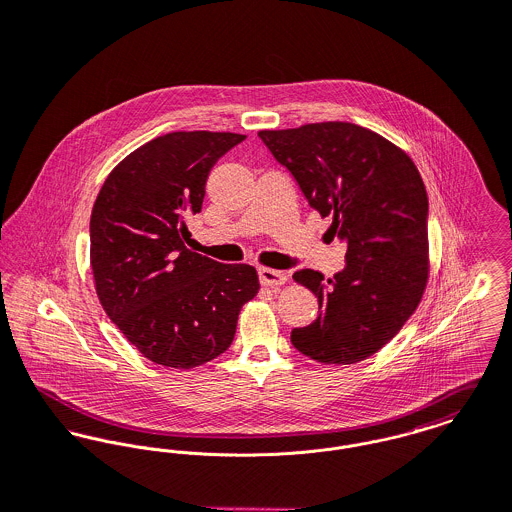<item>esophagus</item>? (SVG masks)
<instances>
[{"label":"esophagus","mask_w":512,"mask_h":512,"mask_svg":"<svg viewBox=\"0 0 512 512\" xmlns=\"http://www.w3.org/2000/svg\"><path fill=\"white\" fill-rule=\"evenodd\" d=\"M259 281L265 286H271V288H277L281 284L286 283V275L283 271H275V269H259Z\"/></svg>","instance_id":"esophagus-1"}]
</instances>
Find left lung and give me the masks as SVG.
I'll return each mask as SVG.
<instances>
[{
  "instance_id": "obj_1",
  "label": "left lung",
  "mask_w": 512,
  "mask_h": 512,
  "mask_svg": "<svg viewBox=\"0 0 512 512\" xmlns=\"http://www.w3.org/2000/svg\"><path fill=\"white\" fill-rule=\"evenodd\" d=\"M312 208L345 243L334 279L300 269L318 316L294 328L292 345L320 363L349 365L393 340L428 279V194L420 172L391 141L355 123L326 121L259 131Z\"/></svg>"
}]
</instances>
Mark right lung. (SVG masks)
<instances>
[{"mask_svg": "<svg viewBox=\"0 0 512 512\" xmlns=\"http://www.w3.org/2000/svg\"><path fill=\"white\" fill-rule=\"evenodd\" d=\"M245 135L174 131L127 155L90 218V263L110 320L147 359L192 369L222 355L257 290L251 265L186 249L214 165Z\"/></svg>", "mask_w": 512, "mask_h": 512, "instance_id": "obj_1", "label": "right lung"}]
</instances>
